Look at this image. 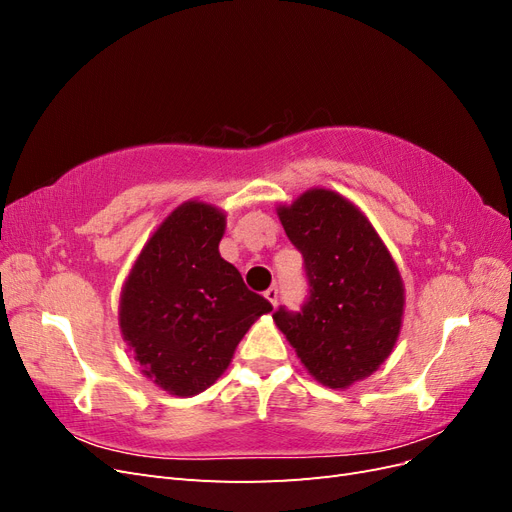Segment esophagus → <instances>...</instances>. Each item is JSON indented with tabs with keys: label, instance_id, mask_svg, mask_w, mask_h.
Segmentation results:
<instances>
[{
	"label": "esophagus",
	"instance_id": "1",
	"mask_svg": "<svg viewBox=\"0 0 512 512\" xmlns=\"http://www.w3.org/2000/svg\"><path fill=\"white\" fill-rule=\"evenodd\" d=\"M265 299L275 307V305H277V288H269V290L265 292Z\"/></svg>",
	"mask_w": 512,
	"mask_h": 512
}]
</instances>
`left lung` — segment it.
Listing matches in <instances>:
<instances>
[{
    "label": "left lung",
    "instance_id": "left-lung-1",
    "mask_svg": "<svg viewBox=\"0 0 512 512\" xmlns=\"http://www.w3.org/2000/svg\"><path fill=\"white\" fill-rule=\"evenodd\" d=\"M288 239L303 254L309 297L299 314H273L307 374L348 389L389 359L401 331L406 288L367 215L327 188L277 205Z\"/></svg>",
    "mask_w": 512,
    "mask_h": 512
}]
</instances>
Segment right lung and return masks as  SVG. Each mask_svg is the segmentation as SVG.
<instances>
[{"label":"right lung","mask_w":512,"mask_h":512,"mask_svg":"<svg viewBox=\"0 0 512 512\" xmlns=\"http://www.w3.org/2000/svg\"><path fill=\"white\" fill-rule=\"evenodd\" d=\"M226 213L185 200L151 232L123 282L119 331L143 376L168 395L203 393L243 335L271 312L220 256Z\"/></svg>","instance_id":"1"}]
</instances>
